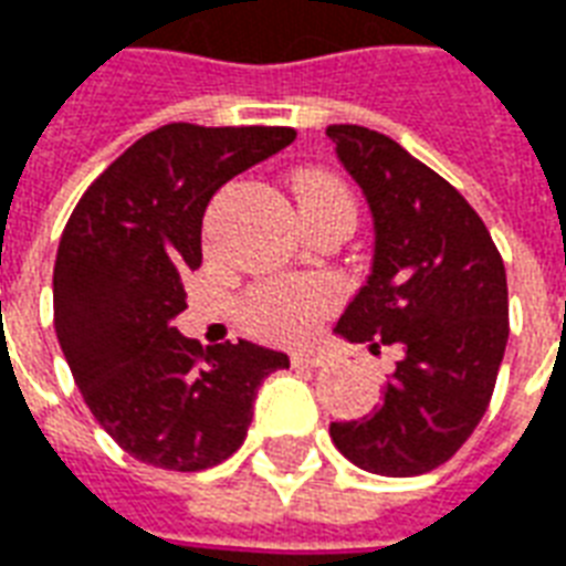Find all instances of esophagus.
<instances>
[{
    "instance_id": "34e87169",
    "label": "esophagus",
    "mask_w": 566,
    "mask_h": 566,
    "mask_svg": "<svg viewBox=\"0 0 566 566\" xmlns=\"http://www.w3.org/2000/svg\"><path fill=\"white\" fill-rule=\"evenodd\" d=\"M292 364L295 367H325L328 364V355L322 352V348H298V352H292Z\"/></svg>"
}]
</instances>
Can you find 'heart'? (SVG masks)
I'll return each instance as SVG.
<instances>
[{
    "instance_id": "1",
    "label": "heart",
    "mask_w": 566,
    "mask_h": 566,
    "mask_svg": "<svg viewBox=\"0 0 566 566\" xmlns=\"http://www.w3.org/2000/svg\"><path fill=\"white\" fill-rule=\"evenodd\" d=\"M292 187H295L301 218L328 208H355L348 187L322 169H304L295 176ZM334 301H337V289L325 280H268L250 292L241 316L259 337L292 343L307 337L318 318L334 307Z\"/></svg>"
}]
</instances>
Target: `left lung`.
Returning a JSON list of instances; mask_svg holds the SVG:
<instances>
[{
  "instance_id": "8db88e82",
  "label": "left lung",
  "mask_w": 566,
  "mask_h": 566,
  "mask_svg": "<svg viewBox=\"0 0 566 566\" xmlns=\"http://www.w3.org/2000/svg\"><path fill=\"white\" fill-rule=\"evenodd\" d=\"M343 167L376 220V259L337 334L399 352L369 418L331 423L358 469L415 478L439 469L490 409L507 346V274L490 229L457 187L390 137L331 125Z\"/></svg>"
}]
</instances>
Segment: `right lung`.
<instances>
[{
	"label": "right lung",
	"instance_id": "obj_1",
	"mask_svg": "<svg viewBox=\"0 0 566 566\" xmlns=\"http://www.w3.org/2000/svg\"><path fill=\"white\" fill-rule=\"evenodd\" d=\"M292 127L172 122L139 137L86 187L53 268L59 346L86 406L134 460L202 471L229 460L259 385L289 367L248 339L202 348L172 318L202 265V218L229 178L277 155Z\"/></svg>",
	"mask_w": 566,
	"mask_h": 566
}]
</instances>
